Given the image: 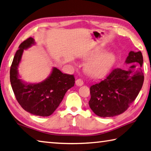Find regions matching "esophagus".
<instances>
[{"mask_svg":"<svg viewBox=\"0 0 151 151\" xmlns=\"http://www.w3.org/2000/svg\"><path fill=\"white\" fill-rule=\"evenodd\" d=\"M76 85H78V86H81V85H83V81L81 79H78L76 81Z\"/></svg>","mask_w":151,"mask_h":151,"instance_id":"1","label":"esophagus"}]
</instances>
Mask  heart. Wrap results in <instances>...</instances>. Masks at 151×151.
Wrapping results in <instances>:
<instances>
[{
  "label": "heart",
  "mask_w": 151,
  "mask_h": 151,
  "mask_svg": "<svg viewBox=\"0 0 151 151\" xmlns=\"http://www.w3.org/2000/svg\"><path fill=\"white\" fill-rule=\"evenodd\" d=\"M97 52L93 53L95 56ZM114 55L110 52H102L88 62L86 65L87 73L93 77H101L109 70L114 61Z\"/></svg>",
  "instance_id": "b5f03b06"
}]
</instances>
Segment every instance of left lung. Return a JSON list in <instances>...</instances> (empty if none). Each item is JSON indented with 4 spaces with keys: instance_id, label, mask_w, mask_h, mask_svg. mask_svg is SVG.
I'll use <instances>...</instances> for the list:
<instances>
[{
    "instance_id": "1",
    "label": "left lung",
    "mask_w": 151,
    "mask_h": 151,
    "mask_svg": "<svg viewBox=\"0 0 151 151\" xmlns=\"http://www.w3.org/2000/svg\"><path fill=\"white\" fill-rule=\"evenodd\" d=\"M125 63L131 64L128 70L114 69L104 79L90 87L89 104L96 115L107 118L121 114L137 96L144 81L141 51H130Z\"/></svg>"
}]
</instances>
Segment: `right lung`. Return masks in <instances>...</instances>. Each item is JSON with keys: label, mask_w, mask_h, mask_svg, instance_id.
<instances>
[{"label": "right lung", "mask_w": 151, "mask_h": 151, "mask_svg": "<svg viewBox=\"0 0 151 151\" xmlns=\"http://www.w3.org/2000/svg\"><path fill=\"white\" fill-rule=\"evenodd\" d=\"M34 45L35 40L29 37L19 46L10 67V83L16 100L23 109L33 115L45 117L58 107L67 91L74 86L75 78L54 67L49 76L40 83H29L22 80L18 69L23 52Z\"/></svg>", "instance_id": "add662e5"}]
</instances>
